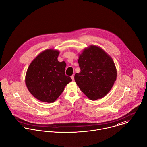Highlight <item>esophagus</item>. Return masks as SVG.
I'll return each mask as SVG.
<instances>
[{
	"instance_id": "obj_1",
	"label": "esophagus",
	"mask_w": 147,
	"mask_h": 147,
	"mask_svg": "<svg viewBox=\"0 0 147 147\" xmlns=\"http://www.w3.org/2000/svg\"><path fill=\"white\" fill-rule=\"evenodd\" d=\"M71 78L72 80L73 81H74V75H72V76H71Z\"/></svg>"
}]
</instances>
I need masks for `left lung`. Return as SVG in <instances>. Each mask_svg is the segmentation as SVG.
I'll use <instances>...</instances> for the list:
<instances>
[{
  "instance_id": "1",
  "label": "left lung",
  "mask_w": 147,
  "mask_h": 147,
  "mask_svg": "<svg viewBox=\"0 0 147 147\" xmlns=\"http://www.w3.org/2000/svg\"><path fill=\"white\" fill-rule=\"evenodd\" d=\"M78 61L80 72L74 78L80 90L91 100L107 95L117 78L112 57L101 47L91 45L79 55Z\"/></svg>"
}]
</instances>
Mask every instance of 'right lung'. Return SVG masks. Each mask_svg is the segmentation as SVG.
<instances>
[{"instance_id": "right-lung-1", "label": "right lung", "mask_w": 147, "mask_h": 147, "mask_svg": "<svg viewBox=\"0 0 147 147\" xmlns=\"http://www.w3.org/2000/svg\"><path fill=\"white\" fill-rule=\"evenodd\" d=\"M59 51L47 49L40 53L30 64L25 77L29 92L42 102H53L72 81L65 75L66 63L57 60Z\"/></svg>"}]
</instances>
